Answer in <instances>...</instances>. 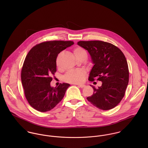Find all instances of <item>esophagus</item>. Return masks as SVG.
<instances>
[{
  "instance_id": "34e87169",
  "label": "esophagus",
  "mask_w": 148,
  "mask_h": 148,
  "mask_svg": "<svg viewBox=\"0 0 148 148\" xmlns=\"http://www.w3.org/2000/svg\"><path fill=\"white\" fill-rule=\"evenodd\" d=\"M77 85H78V86L79 87H80V88H84V87H85V85L84 84H76Z\"/></svg>"
}]
</instances>
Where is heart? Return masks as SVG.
<instances>
[{"label":"heart","instance_id":"heart-1","mask_svg":"<svg viewBox=\"0 0 148 148\" xmlns=\"http://www.w3.org/2000/svg\"><path fill=\"white\" fill-rule=\"evenodd\" d=\"M73 53L78 59L83 56H87V52L86 50L81 47H77L73 49ZM57 64L58 65V61H57ZM85 76V71L84 69H77L72 70L68 72L64 76V80L65 82L79 84L82 83L84 79Z\"/></svg>","mask_w":148,"mask_h":148}]
</instances>
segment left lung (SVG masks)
<instances>
[{"label": "left lung", "instance_id": "1", "mask_svg": "<svg viewBox=\"0 0 148 148\" xmlns=\"http://www.w3.org/2000/svg\"><path fill=\"white\" fill-rule=\"evenodd\" d=\"M77 44L87 50L94 64L89 80L95 78L102 85L93 89V94L86 99L92 104L102 110L117 106L124 96L129 82V69L125 56L116 46L99 40L80 41Z\"/></svg>", "mask_w": 148, "mask_h": 148}]
</instances>
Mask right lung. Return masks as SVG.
<instances>
[{
	"label": "right lung",
	"instance_id": "obj_1",
	"mask_svg": "<svg viewBox=\"0 0 148 148\" xmlns=\"http://www.w3.org/2000/svg\"><path fill=\"white\" fill-rule=\"evenodd\" d=\"M72 41L53 40L36 45L27 54L21 69V80L26 99L35 109L44 112L58 105L70 85L52 87L58 54L73 45Z\"/></svg>",
	"mask_w": 148,
	"mask_h": 148
}]
</instances>
